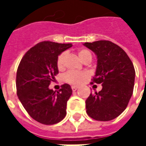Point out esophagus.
I'll list each match as a JSON object with an SVG mask.
<instances>
[{
  "mask_svg": "<svg viewBox=\"0 0 146 146\" xmlns=\"http://www.w3.org/2000/svg\"><path fill=\"white\" fill-rule=\"evenodd\" d=\"M71 88H72V90H73V92H75V91H76V90L78 89V87H77V86H72Z\"/></svg>",
  "mask_w": 146,
  "mask_h": 146,
  "instance_id": "1",
  "label": "esophagus"
}]
</instances>
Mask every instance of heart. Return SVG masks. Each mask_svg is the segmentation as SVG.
<instances>
[{
    "mask_svg": "<svg viewBox=\"0 0 146 146\" xmlns=\"http://www.w3.org/2000/svg\"><path fill=\"white\" fill-rule=\"evenodd\" d=\"M78 57L80 60L85 62L88 59L92 60V54L91 51L85 49V48H80L77 51ZM66 58V53L62 52L61 53L57 58V67L58 70H63L65 67V60ZM88 76V73L86 72H76V71H70L65 75V80L71 84H80L84 82L87 76Z\"/></svg>",
    "mask_w": 146,
    "mask_h": 146,
    "instance_id": "b5f03b06",
    "label": "heart"
}]
</instances>
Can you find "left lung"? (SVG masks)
I'll return each mask as SVG.
<instances>
[{
	"instance_id": "8db88e82",
	"label": "left lung",
	"mask_w": 146,
	"mask_h": 146,
	"mask_svg": "<svg viewBox=\"0 0 146 146\" xmlns=\"http://www.w3.org/2000/svg\"><path fill=\"white\" fill-rule=\"evenodd\" d=\"M84 45L97 56L93 82L102 89L92 94L85 101L87 113L92 119L109 121L124 111L133 94L135 71L125 51L109 40H98Z\"/></svg>"
}]
</instances>
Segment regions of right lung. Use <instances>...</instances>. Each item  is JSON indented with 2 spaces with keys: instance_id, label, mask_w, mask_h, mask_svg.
I'll use <instances>...</instances> for the list:
<instances>
[{
  "instance_id": "add662e5",
  "label": "right lung",
  "mask_w": 146,
  "mask_h": 146,
  "mask_svg": "<svg viewBox=\"0 0 146 146\" xmlns=\"http://www.w3.org/2000/svg\"><path fill=\"white\" fill-rule=\"evenodd\" d=\"M72 44L42 41L25 54L16 74L18 98L25 110L37 122L51 125L60 122L66 115L67 101L72 95L69 84L58 92L49 89L58 73V56Z\"/></svg>"
}]
</instances>
